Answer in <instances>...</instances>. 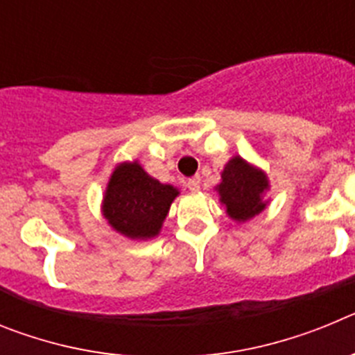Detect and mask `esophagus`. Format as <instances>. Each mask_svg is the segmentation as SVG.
<instances>
[{
  "label": "esophagus",
  "mask_w": 355,
  "mask_h": 355,
  "mask_svg": "<svg viewBox=\"0 0 355 355\" xmlns=\"http://www.w3.org/2000/svg\"><path fill=\"white\" fill-rule=\"evenodd\" d=\"M188 188H190V190H192V192H199L200 190V178L199 175H193V178H190V180H188Z\"/></svg>",
  "instance_id": "1"
}]
</instances>
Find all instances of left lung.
<instances>
[{"instance_id":"1","label":"left lung","mask_w":355,"mask_h":355,"mask_svg":"<svg viewBox=\"0 0 355 355\" xmlns=\"http://www.w3.org/2000/svg\"><path fill=\"white\" fill-rule=\"evenodd\" d=\"M270 180L263 168L249 163L241 156H233L220 172V183L215 187L218 202L225 208L231 220L247 222L263 211L270 199Z\"/></svg>"}]
</instances>
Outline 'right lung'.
Segmentation results:
<instances>
[{"instance_id":"1","label":"right lung","mask_w":355,"mask_h":355,"mask_svg":"<svg viewBox=\"0 0 355 355\" xmlns=\"http://www.w3.org/2000/svg\"><path fill=\"white\" fill-rule=\"evenodd\" d=\"M180 190L147 174L139 159L121 162L110 174L101 213L115 233L130 240H150L159 234Z\"/></svg>"}]
</instances>
